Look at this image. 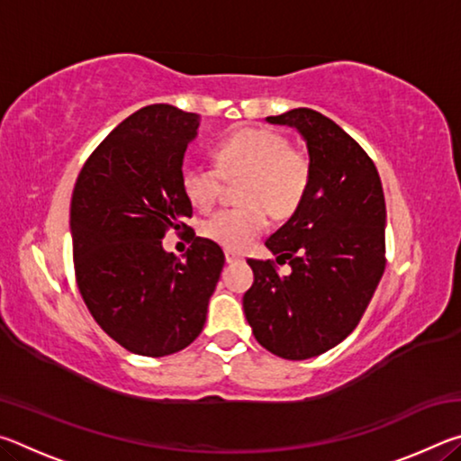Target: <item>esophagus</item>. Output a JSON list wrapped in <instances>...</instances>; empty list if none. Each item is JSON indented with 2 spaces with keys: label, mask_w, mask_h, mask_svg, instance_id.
I'll return each mask as SVG.
<instances>
[{
  "label": "esophagus",
  "mask_w": 461,
  "mask_h": 461,
  "mask_svg": "<svg viewBox=\"0 0 461 461\" xmlns=\"http://www.w3.org/2000/svg\"><path fill=\"white\" fill-rule=\"evenodd\" d=\"M225 260H228V264H236V262L244 260V256H241L240 252H231V249H225Z\"/></svg>",
  "instance_id": "1"
}]
</instances>
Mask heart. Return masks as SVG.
I'll return each instance as SVG.
<instances>
[{"mask_svg":"<svg viewBox=\"0 0 461 461\" xmlns=\"http://www.w3.org/2000/svg\"><path fill=\"white\" fill-rule=\"evenodd\" d=\"M215 168L185 167L181 189L194 209L209 212L221 193V178L240 183L244 203L201 223V236L231 252H241L268 228V217H291L307 199L313 160L307 150L268 128H244L213 148Z\"/></svg>","mask_w":461,"mask_h":461,"instance_id":"obj_1","label":"heart"}]
</instances>
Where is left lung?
<instances>
[{"label":"left lung","mask_w":461,"mask_h":461,"mask_svg":"<svg viewBox=\"0 0 461 461\" xmlns=\"http://www.w3.org/2000/svg\"><path fill=\"white\" fill-rule=\"evenodd\" d=\"M307 140L313 181L291 220L267 240L276 261L254 260L244 313L254 338L285 360H307L338 346L360 323L386 268V203L364 148L333 120L299 107L270 115Z\"/></svg>","instance_id":"8db88e82"}]
</instances>
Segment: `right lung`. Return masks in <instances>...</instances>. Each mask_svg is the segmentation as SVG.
I'll return each mask as SVG.
<instances>
[{
  "label": "right lung",
  "instance_id": "obj_1",
  "mask_svg": "<svg viewBox=\"0 0 461 461\" xmlns=\"http://www.w3.org/2000/svg\"><path fill=\"white\" fill-rule=\"evenodd\" d=\"M197 126V115L173 105L138 109L91 152L73 189L77 286L101 330L138 356L197 339L225 262L194 233L185 260L162 249L168 230H191L181 170Z\"/></svg>",
  "mask_w": 461,
  "mask_h": 461
}]
</instances>
